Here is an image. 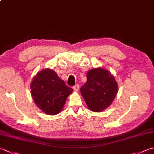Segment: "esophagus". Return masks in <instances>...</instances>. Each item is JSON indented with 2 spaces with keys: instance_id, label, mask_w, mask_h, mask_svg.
Segmentation results:
<instances>
[{
  "instance_id": "esophagus-1",
  "label": "esophagus",
  "mask_w": 154,
  "mask_h": 154,
  "mask_svg": "<svg viewBox=\"0 0 154 154\" xmlns=\"http://www.w3.org/2000/svg\"><path fill=\"white\" fill-rule=\"evenodd\" d=\"M73 89L75 91H78V90H79V85H78V84H77V85H75L73 87Z\"/></svg>"
}]
</instances>
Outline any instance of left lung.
<instances>
[{
	"instance_id": "8db88e82",
	"label": "left lung",
	"mask_w": 154,
	"mask_h": 154,
	"mask_svg": "<svg viewBox=\"0 0 154 154\" xmlns=\"http://www.w3.org/2000/svg\"><path fill=\"white\" fill-rule=\"evenodd\" d=\"M118 85L115 78L104 69H93L87 74V82L80 91L87 107L95 112L106 109L117 95Z\"/></svg>"
}]
</instances>
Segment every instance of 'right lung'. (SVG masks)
<instances>
[{"label": "right lung", "mask_w": 154, "mask_h": 154, "mask_svg": "<svg viewBox=\"0 0 154 154\" xmlns=\"http://www.w3.org/2000/svg\"><path fill=\"white\" fill-rule=\"evenodd\" d=\"M36 105L48 115L58 114L63 109L73 89L66 85L55 71L45 69L34 77L31 85Z\"/></svg>", "instance_id": "obj_1"}]
</instances>
